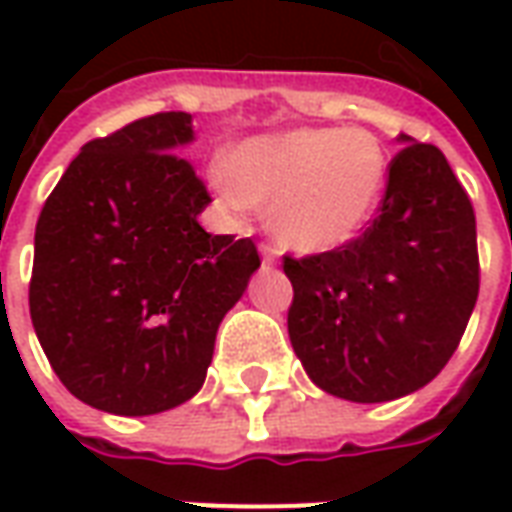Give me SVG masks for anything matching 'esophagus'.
Segmentation results:
<instances>
[{"label": "esophagus", "instance_id": "34e87169", "mask_svg": "<svg viewBox=\"0 0 512 512\" xmlns=\"http://www.w3.org/2000/svg\"><path fill=\"white\" fill-rule=\"evenodd\" d=\"M260 257H263V263H266V266H274L279 255H277V249H274V246L260 244Z\"/></svg>", "mask_w": 512, "mask_h": 512}]
</instances>
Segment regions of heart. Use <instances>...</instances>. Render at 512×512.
Segmentation results:
<instances>
[{
  "mask_svg": "<svg viewBox=\"0 0 512 512\" xmlns=\"http://www.w3.org/2000/svg\"><path fill=\"white\" fill-rule=\"evenodd\" d=\"M211 180L233 211L268 202V230L279 244L321 255L354 241L373 219L389 153L365 128H293L238 145Z\"/></svg>",
  "mask_w": 512,
  "mask_h": 512,
  "instance_id": "heart-1",
  "label": "heart"
}]
</instances>
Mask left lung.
Listing matches in <instances>:
<instances>
[{
    "mask_svg": "<svg viewBox=\"0 0 512 512\" xmlns=\"http://www.w3.org/2000/svg\"><path fill=\"white\" fill-rule=\"evenodd\" d=\"M376 222L323 255L285 257L288 334L323 392L411 395L450 362L480 290L469 194L436 145L400 134Z\"/></svg>",
    "mask_w": 512,
    "mask_h": 512,
    "instance_id": "1",
    "label": "left lung"
}]
</instances>
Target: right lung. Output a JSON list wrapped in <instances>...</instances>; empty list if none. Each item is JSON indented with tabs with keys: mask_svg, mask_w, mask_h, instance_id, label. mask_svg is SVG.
Masks as SVG:
<instances>
[{
	"mask_svg": "<svg viewBox=\"0 0 512 512\" xmlns=\"http://www.w3.org/2000/svg\"><path fill=\"white\" fill-rule=\"evenodd\" d=\"M191 115L161 112L82 147L35 227L29 315L65 389L147 417L200 392L219 323L260 268L255 244L211 235V202L180 147Z\"/></svg>",
	"mask_w": 512,
	"mask_h": 512,
	"instance_id": "obj_1",
	"label": "right lung"
}]
</instances>
